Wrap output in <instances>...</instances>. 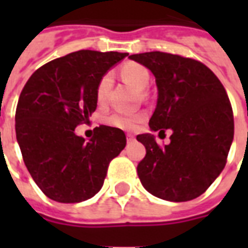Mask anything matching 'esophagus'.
I'll list each match as a JSON object with an SVG mask.
<instances>
[{
  "mask_svg": "<svg viewBox=\"0 0 248 248\" xmlns=\"http://www.w3.org/2000/svg\"><path fill=\"white\" fill-rule=\"evenodd\" d=\"M134 140H135L134 135L127 134V142H129V143H131V142H134Z\"/></svg>",
  "mask_w": 248,
  "mask_h": 248,
  "instance_id": "obj_1",
  "label": "esophagus"
}]
</instances>
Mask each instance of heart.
Wrapping results in <instances>:
<instances>
[{
    "label": "heart",
    "mask_w": 248,
    "mask_h": 248,
    "mask_svg": "<svg viewBox=\"0 0 248 248\" xmlns=\"http://www.w3.org/2000/svg\"><path fill=\"white\" fill-rule=\"evenodd\" d=\"M121 76L124 79L130 82L131 85H134L137 89L143 90L147 87L149 82H150V74L146 67H143L140 63H135V62H127L121 67ZM110 87H111V76L110 74H105V76L99 79L97 86V101L98 103H105L108 99V92H110ZM143 119V115L140 114H130V113H124V111H117L108 115L106 118L110 126L117 127V129L122 130H133L137 127V124H140V121Z\"/></svg>",
    "instance_id": "obj_1"
}]
</instances>
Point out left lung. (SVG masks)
<instances>
[{"instance_id": "8db88e82", "label": "left lung", "mask_w": 248, "mask_h": 248, "mask_svg": "<svg viewBox=\"0 0 248 248\" xmlns=\"http://www.w3.org/2000/svg\"><path fill=\"white\" fill-rule=\"evenodd\" d=\"M155 77L158 99L150 130H171L159 147L151 133L137 140L146 156L137 167L140 183L170 202L195 199L211 186L226 165L234 140V117L227 93L213 71L185 57L150 51L129 57Z\"/></svg>"}]
</instances>
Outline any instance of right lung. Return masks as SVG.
Returning a JSON list of instances; mask_svg holds the SVG:
<instances>
[{"label":"right lung","instance_id":"1","mask_svg":"<svg viewBox=\"0 0 248 248\" xmlns=\"http://www.w3.org/2000/svg\"><path fill=\"white\" fill-rule=\"evenodd\" d=\"M118 51L79 50L47 62L33 73L19 95L16 135L30 175L46 197L78 203L103 186L110 161L126 146V135L95 127L86 142L76 134L97 108L99 79L127 57Z\"/></svg>","mask_w":248,"mask_h":248}]
</instances>
